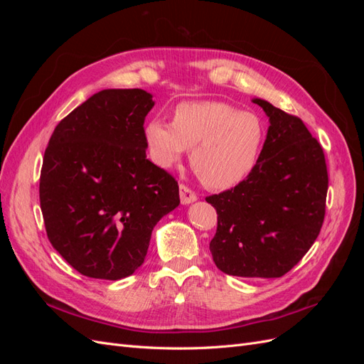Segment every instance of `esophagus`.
<instances>
[{
    "label": "esophagus",
    "mask_w": 364,
    "mask_h": 364,
    "mask_svg": "<svg viewBox=\"0 0 364 364\" xmlns=\"http://www.w3.org/2000/svg\"><path fill=\"white\" fill-rule=\"evenodd\" d=\"M179 196H181V202L183 205H188V203L197 200V194L190 188L188 185H185V183L179 185Z\"/></svg>",
    "instance_id": "34e87169"
}]
</instances>
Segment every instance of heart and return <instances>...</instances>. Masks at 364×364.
Listing matches in <instances>:
<instances>
[{
  "instance_id": "1",
  "label": "heart",
  "mask_w": 364,
  "mask_h": 364,
  "mask_svg": "<svg viewBox=\"0 0 364 364\" xmlns=\"http://www.w3.org/2000/svg\"><path fill=\"white\" fill-rule=\"evenodd\" d=\"M150 159L170 168L186 149L190 162L205 185L226 190L245 181L255 168L264 126L258 115L223 102L182 103L173 121L151 118L144 126Z\"/></svg>"
}]
</instances>
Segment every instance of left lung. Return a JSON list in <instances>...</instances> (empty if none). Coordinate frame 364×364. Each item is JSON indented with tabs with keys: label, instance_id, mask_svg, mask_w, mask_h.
I'll return each mask as SVG.
<instances>
[{
	"label": "left lung",
	"instance_id": "left-lung-1",
	"mask_svg": "<svg viewBox=\"0 0 364 364\" xmlns=\"http://www.w3.org/2000/svg\"><path fill=\"white\" fill-rule=\"evenodd\" d=\"M270 119L255 168L237 186L206 197L217 211L209 243L215 266L245 278H281L316 241L325 218L323 149L304 121L255 98Z\"/></svg>",
	"mask_w": 364,
	"mask_h": 364
}]
</instances>
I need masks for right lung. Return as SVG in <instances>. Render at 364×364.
<instances>
[{"label":"right lung","instance_id":"obj_1","mask_svg":"<svg viewBox=\"0 0 364 364\" xmlns=\"http://www.w3.org/2000/svg\"><path fill=\"white\" fill-rule=\"evenodd\" d=\"M142 90H105L54 129L39 200L53 247L83 277L117 281L147 255L151 230L181 203L173 176L146 158Z\"/></svg>","mask_w":364,"mask_h":364}]
</instances>
